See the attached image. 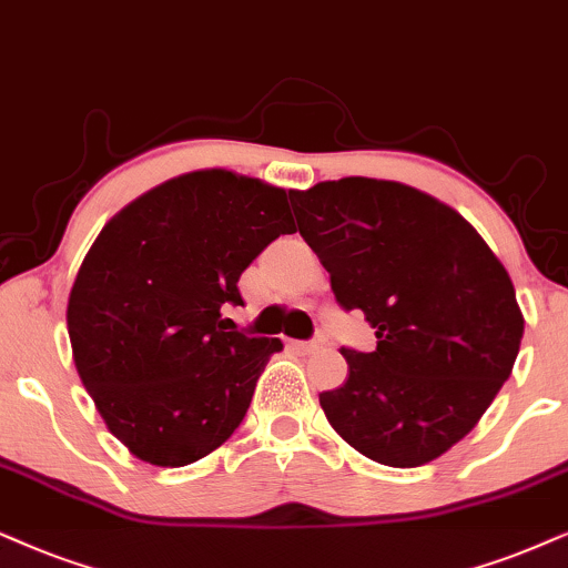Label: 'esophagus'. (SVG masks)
Listing matches in <instances>:
<instances>
[{
	"label": "esophagus",
	"mask_w": 568,
	"mask_h": 568,
	"mask_svg": "<svg viewBox=\"0 0 568 568\" xmlns=\"http://www.w3.org/2000/svg\"><path fill=\"white\" fill-rule=\"evenodd\" d=\"M288 346L298 354H314V351L322 348V341H291Z\"/></svg>",
	"instance_id": "34e87169"
}]
</instances>
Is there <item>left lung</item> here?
I'll use <instances>...</instances> for the list:
<instances>
[{"instance_id": "1", "label": "left lung", "mask_w": 568, "mask_h": 568, "mask_svg": "<svg viewBox=\"0 0 568 568\" xmlns=\"http://www.w3.org/2000/svg\"><path fill=\"white\" fill-rule=\"evenodd\" d=\"M288 193L337 304L377 335L369 354L341 348L348 377L320 393L322 412L372 462L429 464L511 375L524 335L511 277L454 206L412 185L341 178Z\"/></svg>"}]
</instances>
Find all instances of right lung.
<instances>
[{
  "instance_id": "right-lung-1",
  "label": "right lung",
  "mask_w": 568,
  "mask_h": 568,
  "mask_svg": "<svg viewBox=\"0 0 568 568\" xmlns=\"http://www.w3.org/2000/svg\"><path fill=\"white\" fill-rule=\"evenodd\" d=\"M296 231L277 185L231 170L164 181L102 227L68 298L78 377L141 462L185 466L241 425L280 337L222 325L239 277Z\"/></svg>"
}]
</instances>
